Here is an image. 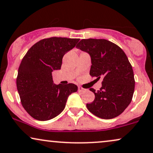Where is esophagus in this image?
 <instances>
[{"mask_svg":"<svg viewBox=\"0 0 153 153\" xmlns=\"http://www.w3.org/2000/svg\"><path fill=\"white\" fill-rule=\"evenodd\" d=\"M85 91H87L86 89L82 88V87H80V86H79V87H78V92H85Z\"/></svg>","mask_w":153,"mask_h":153,"instance_id":"34e87169","label":"esophagus"}]
</instances>
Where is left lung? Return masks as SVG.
Instances as JSON below:
<instances>
[{"mask_svg":"<svg viewBox=\"0 0 153 153\" xmlns=\"http://www.w3.org/2000/svg\"><path fill=\"white\" fill-rule=\"evenodd\" d=\"M76 47L90 54L91 76L103 79L100 90L90 89L95 98L87 108L101 119L118 117L131 103L135 88L133 68L124 51L103 39H82Z\"/></svg>","mask_w":153,"mask_h":153,"instance_id":"1","label":"left lung"}]
</instances>
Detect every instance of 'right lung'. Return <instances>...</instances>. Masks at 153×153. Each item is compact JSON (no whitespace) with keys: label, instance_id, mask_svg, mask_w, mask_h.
Wrapping results in <instances>:
<instances>
[{"label":"right lung","instance_id":"1","mask_svg":"<svg viewBox=\"0 0 153 153\" xmlns=\"http://www.w3.org/2000/svg\"><path fill=\"white\" fill-rule=\"evenodd\" d=\"M79 40L44 39L34 44L23 57L18 68L17 88L22 107L34 119L47 121L60 114L68 96L78 90L73 83L54 84L52 72L61 69L63 56Z\"/></svg>","mask_w":153,"mask_h":153}]
</instances>
